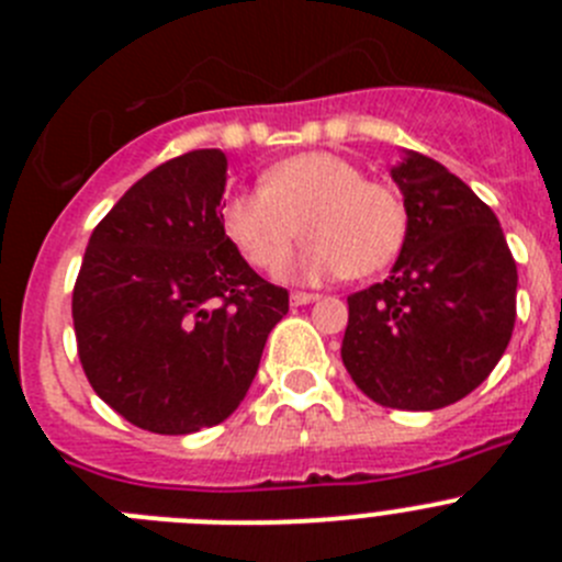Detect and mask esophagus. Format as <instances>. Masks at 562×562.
<instances>
[{
  "label": "esophagus",
  "instance_id": "34e87169",
  "mask_svg": "<svg viewBox=\"0 0 562 562\" xmlns=\"http://www.w3.org/2000/svg\"><path fill=\"white\" fill-rule=\"evenodd\" d=\"M290 301L295 306H306V304H315V301H321V295H315V292H292Z\"/></svg>",
  "mask_w": 562,
  "mask_h": 562
}]
</instances>
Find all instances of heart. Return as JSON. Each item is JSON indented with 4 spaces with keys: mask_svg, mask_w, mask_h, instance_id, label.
Here are the masks:
<instances>
[{
    "mask_svg": "<svg viewBox=\"0 0 562 562\" xmlns=\"http://www.w3.org/2000/svg\"><path fill=\"white\" fill-rule=\"evenodd\" d=\"M222 225L258 270L281 265L304 225L312 238L284 276L321 281L382 270L405 241L408 216L400 196L382 182L362 180L355 162L310 151L272 166L265 188L227 196Z\"/></svg>",
    "mask_w": 562,
    "mask_h": 562,
    "instance_id": "heart-1",
    "label": "heart"
}]
</instances>
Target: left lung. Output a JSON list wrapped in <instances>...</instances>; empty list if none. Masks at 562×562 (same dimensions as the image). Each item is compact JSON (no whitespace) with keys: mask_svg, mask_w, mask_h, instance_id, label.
<instances>
[{"mask_svg":"<svg viewBox=\"0 0 562 562\" xmlns=\"http://www.w3.org/2000/svg\"><path fill=\"white\" fill-rule=\"evenodd\" d=\"M408 227L391 276L349 295L342 366L369 400L436 411L475 391L515 329L518 267L495 213L441 162L391 168Z\"/></svg>","mask_w":562,"mask_h":562,"instance_id":"8db88e82","label":"left lung"}]
</instances>
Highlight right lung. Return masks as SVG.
Here are the masks:
<instances>
[{"mask_svg":"<svg viewBox=\"0 0 562 562\" xmlns=\"http://www.w3.org/2000/svg\"><path fill=\"white\" fill-rule=\"evenodd\" d=\"M227 157L200 148L134 182L89 236L72 290L78 357L126 422L186 436L245 400L290 292L222 225Z\"/></svg>","mask_w":562,"mask_h":562,"instance_id":"add662e5","label":"right lung"}]
</instances>
